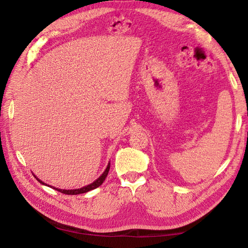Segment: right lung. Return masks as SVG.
Listing matches in <instances>:
<instances>
[{"label":"right lung","mask_w":248,"mask_h":248,"mask_svg":"<svg viewBox=\"0 0 248 248\" xmlns=\"http://www.w3.org/2000/svg\"><path fill=\"white\" fill-rule=\"evenodd\" d=\"M109 169H110V164H109L108 163V166L106 167V170H105V171L104 173L99 176V177L95 180L94 183H92V184H90V185H87V186H85V187H82V188H78V189H71V190H66V189H59V188H56V187H51V188H53V189H56V190H58V191H60V192H62V194H65V195H79V194H84V192H87V191H90V190H93V189H95V188H97V187H99L100 185H102L103 183H104V180L106 179V177H107V175H108V171H109ZM37 178V177H36ZM37 180H38V182L40 183V184H43V185H46L44 182H41L40 179H38L37 178ZM49 186V185H48Z\"/></svg>","instance_id":"obj_1"}]
</instances>
